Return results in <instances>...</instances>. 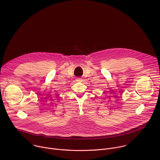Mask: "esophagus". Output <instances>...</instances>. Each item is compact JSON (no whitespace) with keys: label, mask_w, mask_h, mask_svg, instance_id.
Instances as JSON below:
<instances>
[{"label":"esophagus","mask_w":160,"mask_h":160,"mask_svg":"<svg viewBox=\"0 0 160 160\" xmlns=\"http://www.w3.org/2000/svg\"><path fill=\"white\" fill-rule=\"evenodd\" d=\"M77 82H81V81H82V79H81L80 78H78L77 79Z\"/></svg>","instance_id":"obj_1"}]
</instances>
